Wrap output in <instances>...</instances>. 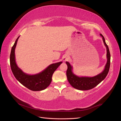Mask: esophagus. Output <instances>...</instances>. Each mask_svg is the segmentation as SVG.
Listing matches in <instances>:
<instances>
[{
  "label": "esophagus",
  "mask_w": 121,
  "mask_h": 121,
  "mask_svg": "<svg viewBox=\"0 0 121 121\" xmlns=\"http://www.w3.org/2000/svg\"><path fill=\"white\" fill-rule=\"evenodd\" d=\"M68 57L67 56H65L64 57V60H65V61L66 60H67V59H68Z\"/></svg>",
  "instance_id": "esophagus-1"
}]
</instances>
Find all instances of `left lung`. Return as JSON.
Wrapping results in <instances>:
<instances>
[{"label": "left lung", "instance_id": "left-lung-1", "mask_svg": "<svg viewBox=\"0 0 121 121\" xmlns=\"http://www.w3.org/2000/svg\"><path fill=\"white\" fill-rule=\"evenodd\" d=\"M102 37L104 45L107 48V63L106 64L104 70L99 74H98L92 77H78L75 75L72 72L73 67L71 66L69 62L66 61V64L68 65L67 70V77L69 82L71 86L74 88L80 90H87L93 88L98 85L102 81L107 77L110 67L111 63V54L109 52L108 47L105 43V39L102 34H100Z\"/></svg>", "mask_w": 121, "mask_h": 121}]
</instances>
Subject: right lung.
I'll return each mask as SVG.
<instances>
[{
    "instance_id": "right-lung-1",
    "label": "right lung",
    "mask_w": 121,
    "mask_h": 121,
    "mask_svg": "<svg viewBox=\"0 0 121 121\" xmlns=\"http://www.w3.org/2000/svg\"><path fill=\"white\" fill-rule=\"evenodd\" d=\"M19 37L16 40L10 54V65L13 74L18 81L29 89L35 91L44 90L50 85L53 73L62 62L51 64L44 70L37 74L31 75L26 74L17 67L15 60L14 51Z\"/></svg>"
}]
</instances>
